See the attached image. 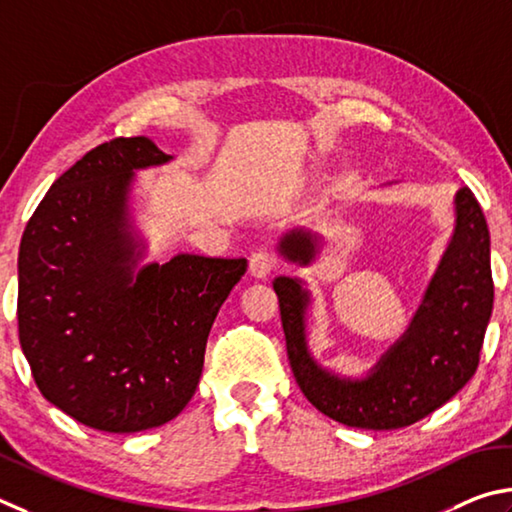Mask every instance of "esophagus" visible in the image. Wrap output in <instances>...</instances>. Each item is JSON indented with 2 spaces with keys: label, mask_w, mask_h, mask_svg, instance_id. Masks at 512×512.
I'll return each instance as SVG.
<instances>
[{
  "label": "esophagus",
  "mask_w": 512,
  "mask_h": 512,
  "mask_svg": "<svg viewBox=\"0 0 512 512\" xmlns=\"http://www.w3.org/2000/svg\"><path fill=\"white\" fill-rule=\"evenodd\" d=\"M274 267H276V258L270 249H258L249 258V272L251 276H256V279H265V276H270Z\"/></svg>",
  "instance_id": "esophagus-1"
}]
</instances>
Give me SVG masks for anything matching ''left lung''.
<instances>
[{"instance_id": "1", "label": "left lung", "mask_w": 512, "mask_h": 512, "mask_svg": "<svg viewBox=\"0 0 512 512\" xmlns=\"http://www.w3.org/2000/svg\"><path fill=\"white\" fill-rule=\"evenodd\" d=\"M456 229L407 333L362 380L339 378L312 360L306 344L308 290L279 276L281 321L294 378L312 405L337 423L360 429H400L418 423L463 389L479 366L495 285L490 272V233L470 188L454 200ZM319 238L285 233L279 251L299 265L317 254Z\"/></svg>"}]
</instances>
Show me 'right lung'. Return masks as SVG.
<instances>
[{
  "instance_id": "obj_1",
  "label": "right lung",
  "mask_w": 512,
  "mask_h": 512,
  "mask_svg": "<svg viewBox=\"0 0 512 512\" xmlns=\"http://www.w3.org/2000/svg\"><path fill=\"white\" fill-rule=\"evenodd\" d=\"M170 161L148 137L105 141L62 173L26 224L17 328L33 380L78 423L132 434L193 398L218 310L245 258L177 254L134 274V170Z\"/></svg>"
}]
</instances>
